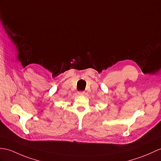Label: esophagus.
<instances>
[{
	"instance_id": "34e87169",
	"label": "esophagus",
	"mask_w": 161,
	"mask_h": 161,
	"mask_svg": "<svg viewBox=\"0 0 161 161\" xmlns=\"http://www.w3.org/2000/svg\"><path fill=\"white\" fill-rule=\"evenodd\" d=\"M77 93H78V95H84L85 92L84 91H79Z\"/></svg>"
}]
</instances>
